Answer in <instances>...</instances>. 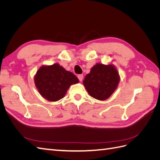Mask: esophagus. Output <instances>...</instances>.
I'll list each match as a JSON object with an SVG mask.
<instances>
[{"mask_svg": "<svg viewBox=\"0 0 160 160\" xmlns=\"http://www.w3.org/2000/svg\"><path fill=\"white\" fill-rule=\"evenodd\" d=\"M77 77H78L79 81H82L83 79V75H79L78 76H77Z\"/></svg>", "mask_w": 160, "mask_h": 160, "instance_id": "esophagus-1", "label": "esophagus"}]
</instances>
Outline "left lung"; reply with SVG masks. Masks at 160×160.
<instances>
[{"instance_id": "1", "label": "left lung", "mask_w": 160, "mask_h": 160, "mask_svg": "<svg viewBox=\"0 0 160 160\" xmlns=\"http://www.w3.org/2000/svg\"><path fill=\"white\" fill-rule=\"evenodd\" d=\"M119 80V72L114 65L98 63L92 67L83 83L92 98L104 101L117 89Z\"/></svg>"}]
</instances>
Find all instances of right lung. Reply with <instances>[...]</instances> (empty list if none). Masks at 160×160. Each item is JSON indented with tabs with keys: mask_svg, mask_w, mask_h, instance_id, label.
I'll use <instances>...</instances> for the list:
<instances>
[{
	"mask_svg": "<svg viewBox=\"0 0 160 160\" xmlns=\"http://www.w3.org/2000/svg\"><path fill=\"white\" fill-rule=\"evenodd\" d=\"M34 81L39 93L49 101L63 98L69 87L79 82L73 73L66 71L58 63L41 67Z\"/></svg>",
	"mask_w": 160,
	"mask_h": 160,
	"instance_id": "1",
	"label": "right lung"
}]
</instances>
